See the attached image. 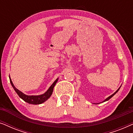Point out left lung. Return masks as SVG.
I'll list each match as a JSON object with an SVG mask.
<instances>
[{
	"label": "left lung",
	"mask_w": 133,
	"mask_h": 133,
	"mask_svg": "<svg viewBox=\"0 0 133 133\" xmlns=\"http://www.w3.org/2000/svg\"><path fill=\"white\" fill-rule=\"evenodd\" d=\"M120 88H121V87H119V88L117 89V91H116L115 92H114V93H113V94H112V95H111L110 96H109V97H107L106 99H105V100H104V101H102V102H101V103H103V102H104L108 101V100H110V99H111V97H112V96H114V94H116V93H117V92H118V91H119V89H120ZM95 103V104H99V103Z\"/></svg>",
	"instance_id": "obj_1"
}]
</instances>
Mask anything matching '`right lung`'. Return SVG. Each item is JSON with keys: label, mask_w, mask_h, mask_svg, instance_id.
<instances>
[{"label": "right lung", "mask_w": 133, "mask_h": 133, "mask_svg": "<svg viewBox=\"0 0 133 133\" xmlns=\"http://www.w3.org/2000/svg\"><path fill=\"white\" fill-rule=\"evenodd\" d=\"M9 77H10L11 84L12 88H14V90H15L16 93L18 94V96H19V97H21L22 99L25 102H26L30 103V104H33V105L41 104V103H42L43 102H45V101H46L47 100L51 97V96L52 95L54 87L56 84V83H57V82L58 81V79H59V78H57V79L51 85L50 88L48 89V90H47L45 93H43L42 94H40V95H37V96H33V95L29 96L23 93L22 92L18 90L17 88H16L15 86L14 85L13 83H12L11 79L10 76H9Z\"/></svg>", "instance_id": "obj_1"}]
</instances>
